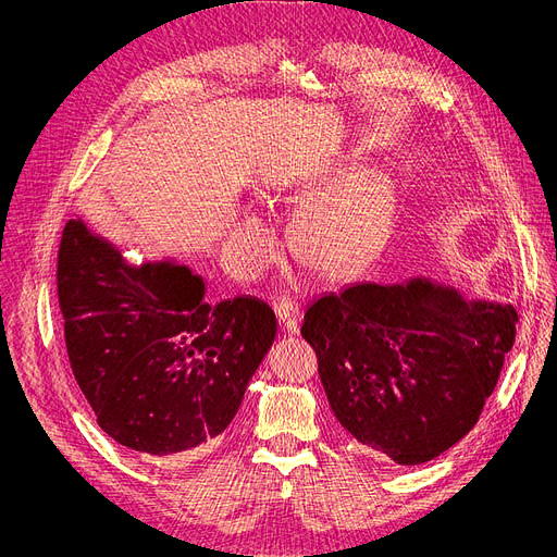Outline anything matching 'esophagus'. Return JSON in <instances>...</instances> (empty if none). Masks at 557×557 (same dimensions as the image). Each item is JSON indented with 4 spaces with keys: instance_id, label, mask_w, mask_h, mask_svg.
<instances>
[{
    "instance_id": "34e87169",
    "label": "esophagus",
    "mask_w": 557,
    "mask_h": 557,
    "mask_svg": "<svg viewBox=\"0 0 557 557\" xmlns=\"http://www.w3.org/2000/svg\"><path fill=\"white\" fill-rule=\"evenodd\" d=\"M275 315L280 320V325L288 334H298V330H300V309L294 300L282 298L280 302H275Z\"/></svg>"
}]
</instances>
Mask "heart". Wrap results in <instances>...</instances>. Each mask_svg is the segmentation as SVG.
I'll return each mask as SVG.
<instances>
[{
    "label": "heart",
    "mask_w": 557,
    "mask_h": 557,
    "mask_svg": "<svg viewBox=\"0 0 557 557\" xmlns=\"http://www.w3.org/2000/svg\"><path fill=\"white\" fill-rule=\"evenodd\" d=\"M345 169L336 175H345ZM325 183L320 181L302 189L311 198L298 210L290 234L305 267L334 277L352 269L370 246L384 214V183L374 171H361L332 189H325ZM269 242L267 223L248 214L234 225L227 255L239 271L252 273Z\"/></svg>",
    "instance_id": "b5f03b06"
}]
</instances>
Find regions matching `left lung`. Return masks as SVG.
I'll return each mask as SVG.
<instances>
[{
  "label": "left lung",
  "mask_w": 557,
  "mask_h": 557,
  "mask_svg": "<svg viewBox=\"0 0 557 557\" xmlns=\"http://www.w3.org/2000/svg\"><path fill=\"white\" fill-rule=\"evenodd\" d=\"M512 305L426 277L313 300L302 336L341 426L374 460L420 465L479 422L515 343Z\"/></svg>",
  "instance_id": "obj_1"
}]
</instances>
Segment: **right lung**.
<instances>
[{
  "mask_svg": "<svg viewBox=\"0 0 557 557\" xmlns=\"http://www.w3.org/2000/svg\"><path fill=\"white\" fill-rule=\"evenodd\" d=\"M55 275L70 366L97 424L139 456L210 451L275 341L273 309L250 296L212 305L189 267L131 263L81 219L63 230Z\"/></svg>",
  "mask_w": 557,
  "mask_h": 557,
  "instance_id": "add662e5",
  "label": "right lung"
}]
</instances>
